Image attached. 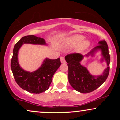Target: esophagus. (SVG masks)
<instances>
[{"mask_svg": "<svg viewBox=\"0 0 120 120\" xmlns=\"http://www.w3.org/2000/svg\"><path fill=\"white\" fill-rule=\"evenodd\" d=\"M60 61H61V63H65V60L64 57H63V56H61V57H60Z\"/></svg>", "mask_w": 120, "mask_h": 120, "instance_id": "34e87169", "label": "esophagus"}]
</instances>
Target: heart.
I'll return each mask as SVG.
<instances>
[{"mask_svg":"<svg viewBox=\"0 0 120 120\" xmlns=\"http://www.w3.org/2000/svg\"><path fill=\"white\" fill-rule=\"evenodd\" d=\"M85 37L82 35H74L68 38V44L71 46H76L78 52L86 50L90 46V42L88 39H84Z\"/></svg>","mask_w":120,"mask_h":120,"instance_id":"heart-1","label":"heart"}]
</instances>
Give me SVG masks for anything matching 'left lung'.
<instances>
[{"instance_id": "left-lung-1", "label": "left lung", "mask_w": 120, "mask_h": 120, "mask_svg": "<svg viewBox=\"0 0 120 120\" xmlns=\"http://www.w3.org/2000/svg\"><path fill=\"white\" fill-rule=\"evenodd\" d=\"M101 51L103 56L102 61L105 60L108 67L105 70L101 75L95 76L91 75L86 67L82 66L80 62L84 56L88 57L98 50ZM68 66V79L69 83L75 90L81 93H88L93 91L105 82L109 72L110 55L108 47L105 41H100L98 45L86 55L74 53L67 55L65 57Z\"/></svg>"}]
</instances>
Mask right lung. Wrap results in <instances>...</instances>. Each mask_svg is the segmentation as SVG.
Returning a JSON list of instances; mask_svg holds the SVG:
<instances>
[{"label": "right lung", "mask_w": 120, "mask_h": 120, "mask_svg": "<svg viewBox=\"0 0 120 120\" xmlns=\"http://www.w3.org/2000/svg\"><path fill=\"white\" fill-rule=\"evenodd\" d=\"M46 45L43 38L35 35H27L21 39L15 45L13 56L11 62L13 77L21 88L31 93L39 94L48 90L51 83L52 77L61 65L60 58H46L42 65L36 71L29 72L23 69L18 61V52L23 44Z\"/></svg>", "instance_id": "right-lung-1"}]
</instances>
